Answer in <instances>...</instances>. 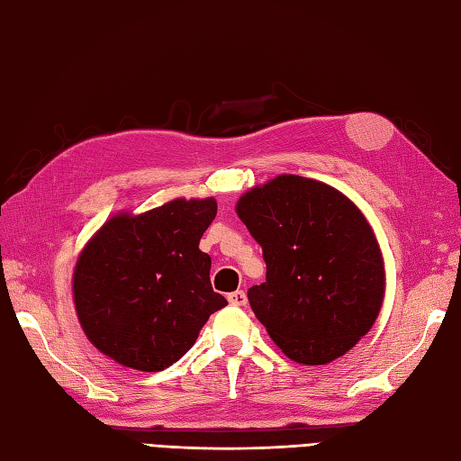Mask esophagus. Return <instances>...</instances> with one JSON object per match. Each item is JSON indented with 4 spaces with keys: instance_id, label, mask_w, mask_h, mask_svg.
<instances>
[{
    "instance_id": "obj_1",
    "label": "esophagus",
    "mask_w": 461,
    "mask_h": 461,
    "mask_svg": "<svg viewBox=\"0 0 461 461\" xmlns=\"http://www.w3.org/2000/svg\"><path fill=\"white\" fill-rule=\"evenodd\" d=\"M228 301L231 303V305L243 307L248 303V295L243 291H233V293H230V295H228Z\"/></svg>"
}]
</instances>
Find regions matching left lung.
Listing matches in <instances>:
<instances>
[{
	"instance_id": "obj_1",
	"label": "left lung",
	"mask_w": 461,
	"mask_h": 461,
	"mask_svg": "<svg viewBox=\"0 0 461 461\" xmlns=\"http://www.w3.org/2000/svg\"><path fill=\"white\" fill-rule=\"evenodd\" d=\"M236 212L263 249L266 283L248 291L273 342L299 365H327L366 335L384 299V261L345 194L281 174L243 194Z\"/></svg>"
}]
</instances>
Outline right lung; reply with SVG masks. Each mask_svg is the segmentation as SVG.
<instances>
[{
  "mask_svg": "<svg viewBox=\"0 0 461 461\" xmlns=\"http://www.w3.org/2000/svg\"><path fill=\"white\" fill-rule=\"evenodd\" d=\"M215 213L213 198H178L114 215L86 243L73 299L85 335L103 355L134 370H164L228 305L212 289V258L198 248Z\"/></svg>",
  "mask_w": 461,
  "mask_h": 461,
  "instance_id": "1",
  "label": "right lung"
}]
</instances>
